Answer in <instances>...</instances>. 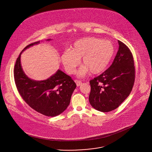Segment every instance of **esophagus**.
Here are the masks:
<instances>
[{"label": "esophagus", "mask_w": 152, "mask_h": 152, "mask_svg": "<svg viewBox=\"0 0 152 152\" xmlns=\"http://www.w3.org/2000/svg\"><path fill=\"white\" fill-rule=\"evenodd\" d=\"M75 83H76V86H77V87H79L80 86L81 84H82V83L80 81H78V80H75Z\"/></svg>", "instance_id": "obj_1"}]
</instances>
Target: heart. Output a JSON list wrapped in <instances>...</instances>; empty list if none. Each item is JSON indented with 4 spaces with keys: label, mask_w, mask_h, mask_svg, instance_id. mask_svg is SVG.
<instances>
[{
    "label": "heart",
    "mask_w": 152,
    "mask_h": 152,
    "mask_svg": "<svg viewBox=\"0 0 152 152\" xmlns=\"http://www.w3.org/2000/svg\"><path fill=\"white\" fill-rule=\"evenodd\" d=\"M115 51V46L111 42L88 37L75 42L71 50L61 53L60 58L66 72L73 74L82 58L84 65L80 68L77 75L83 77L89 71L96 75L105 71L113 57Z\"/></svg>",
    "instance_id": "b5f03b06"
}]
</instances>
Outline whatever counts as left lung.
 <instances>
[{
    "mask_svg": "<svg viewBox=\"0 0 152 152\" xmlns=\"http://www.w3.org/2000/svg\"><path fill=\"white\" fill-rule=\"evenodd\" d=\"M118 50L112 65L90 81L89 101L93 108L108 112L118 108L129 95L133 87L135 68L128 47L118 40Z\"/></svg>",
    "mask_w": 152,
    "mask_h": 152,
    "instance_id": "8db88e82",
    "label": "left lung"
}]
</instances>
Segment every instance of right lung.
<instances>
[{"mask_svg":"<svg viewBox=\"0 0 152 152\" xmlns=\"http://www.w3.org/2000/svg\"><path fill=\"white\" fill-rule=\"evenodd\" d=\"M39 43L40 41L30 44L20 52L15 64V82L18 92L30 107L45 116L55 117L67 108L76 84L60 69L47 79L41 81L31 79L26 75L21 65V54Z\"/></svg>","mask_w":152,"mask_h":152,"instance_id":"right-lung-1","label":"right lung"}]
</instances>
